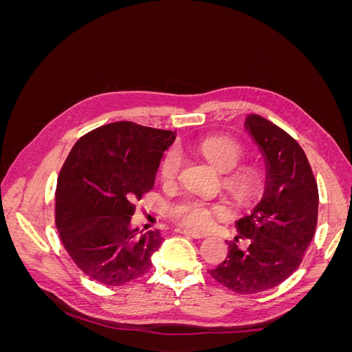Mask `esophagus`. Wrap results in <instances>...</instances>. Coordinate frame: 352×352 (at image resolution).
Wrapping results in <instances>:
<instances>
[{"label":"esophagus","instance_id":"1","mask_svg":"<svg viewBox=\"0 0 352 352\" xmlns=\"http://www.w3.org/2000/svg\"><path fill=\"white\" fill-rule=\"evenodd\" d=\"M176 232H177V233H182V235H188V236H190V238H195V239H201V238L206 236L204 233L192 230V229H188V228H179Z\"/></svg>","mask_w":352,"mask_h":352}]
</instances>
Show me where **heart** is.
<instances>
[{
  "label": "heart",
  "instance_id": "heart-1",
  "mask_svg": "<svg viewBox=\"0 0 352 352\" xmlns=\"http://www.w3.org/2000/svg\"><path fill=\"white\" fill-rule=\"evenodd\" d=\"M219 172L226 173L223 186L241 206L258 202L265 190V173L257 166H242L235 168L243 158V148L232 138L211 136L190 145ZM182 168V154L177 148H170L160 164V176L164 184H173ZM223 214V208L201 199L188 198L173 208V216L184 225L204 229L214 217Z\"/></svg>",
  "mask_w": 352,
  "mask_h": 352
}]
</instances>
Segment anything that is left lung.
Instances as JSON below:
<instances>
[{"label": "left lung", "instance_id": "8db88e82", "mask_svg": "<svg viewBox=\"0 0 352 352\" xmlns=\"http://www.w3.org/2000/svg\"><path fill=\"white\" fill-rule=\"evenodd\" d=\"M245 127L264 157L265 190L251 216L235 223L243 248L235 238L226 260L208 273L228 289L251 295L280 285L300 267L317 226L318 189L289 133L258 114H250Z\"/></svg>", "mask_w": 352, "mask_h": 352}]
</instances>
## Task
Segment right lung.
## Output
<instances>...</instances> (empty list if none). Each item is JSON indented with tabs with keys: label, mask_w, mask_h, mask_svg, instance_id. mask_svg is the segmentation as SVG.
I'll return each instance as SVG.
<instances>
[{
	"label": "right lung",
	"mask_w": 352,
	"mask_h": 352,
	"mask_svg": "<svg viewBox=\"0 0 352 352\" xmlns=\"http://www.w3.org/2000/svg\"><path fill=\"white\" fill-rule=\"evenodd\" d=\"M175 138L172 131L114 122L72 148L57 180L56 225L74 264L95 282L122 286L150 272L163 238L160 230L132 229L133 202L153 189Z\"/></svg>",
	"instance_id": "obj_1"
}]
</instances>
